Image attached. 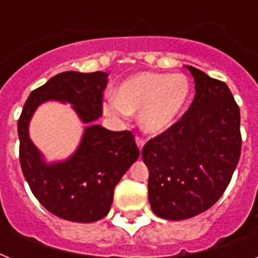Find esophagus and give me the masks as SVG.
<instances>
[{
	"mask_svg": "<svg viewBox=\"0 0 258 258\" xmlns=\"http://www.w3.org/2000/svg\"><path fill=\"white\" fill-rule=\"evenodd\" d=\"M145 143H146V141H145V139H143V138H142V137H137V145H138V147H139V150L143 149V146H145Z\"/></svg>",
	"mask_w": 258,
	"mask_h": 258,
	"instance_id": "34e87169",
	"label": "esophagus"
}]
</instances>
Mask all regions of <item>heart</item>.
<instances>
[{
	"instance_id": "heart-1",
	"label": "heart",
	"mask_w": 258,
	"mask_h": 258,
	"mask_svg": "<svg viewBox=\"0 0 258 258\" xmlns=\"http://www.w3.org/2000/svg\"><path fill=\"white\" fill-rule=\"evenodd\" d=\"M188 92L183 75L146 72L127 79L117 89L116 97L105 101L104 109L113 117L139 112L142 128L158 134L175 123L187 103Z\"/></svg>"
}]
</instances>
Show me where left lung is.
<instances>
[{"label":"left lung","mask_w":258,"mask_h":258,"mask_svg":"<svg viewBox=\"0 0 258 258\" xmlns=\"http://www.w3.org/2000/svg\"><path fill=\"white\" fill-rule=\"evenodd\" d=\"M196 96L179 120L143 147L149 201L161 218L206 212L228 187L241 155L240 107L229 87L194 67Z\"/></svg>","instance_id":"left-lung-1"}]
</instances>
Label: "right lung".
Returning a JSON list of instances; mask_svg holds the SVG:
<instances>
[{"label": "right lung", "mask_w": 258, "mask_h": 258, "mask_svg": "<svg viewBox=\"0 0 258 258\" xmlns=\"http://www.w3.org/2000/svg\"><path fill=\"white\" fill-rule=\"evenodd\" d=\"M104 72H62L32 91L17 123L20 165L33 196L44 208L62 220L95 222L107 216L113 190L139 157L131 131H108L89 125L82 145L71 159L48 166L28 137V123L42 101H68L83 121L96 120L103 113Z\"/></svg>", "instance_id": "add662e5"}]
</instances>
